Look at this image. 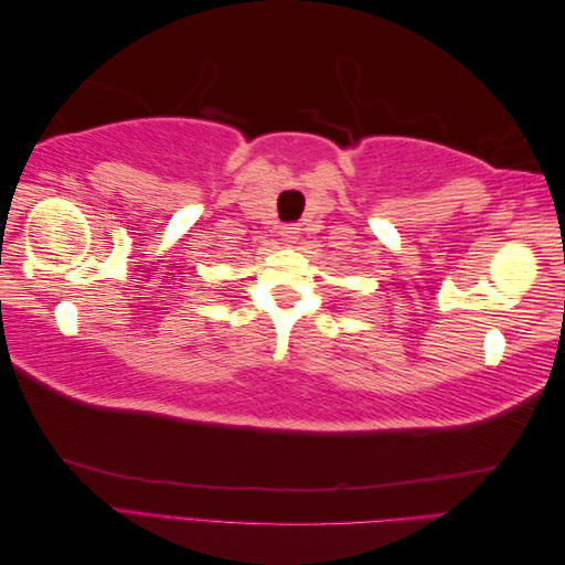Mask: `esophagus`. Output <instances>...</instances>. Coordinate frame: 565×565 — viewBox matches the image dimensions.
Listing matches in <instances>:
<instances>
[{
    "label": "esophagus",
    "mask_w": 565,
    "mask_h": 565,
    "mask_svg": "<svg viewBox=\"0 0 565 565\" xmlns=\"http://www.w3.org/2000/svg\"><path fill=\"white\" fill-rule=\"evenodd\" d=\"M299 233H301V228H299L297 224L282 226V231H280V235H282V243H285V245H295V243L299 241Z\"/></svg>",
    "instance_id": "esophagus-1"
}]
</instances>
